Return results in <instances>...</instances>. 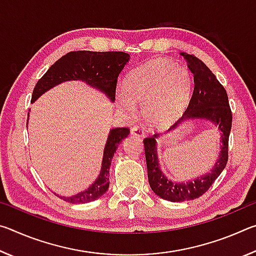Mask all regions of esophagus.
Instances as JSON below:
<instances>
[{
	"instance_id": "34e87169",
	"label": "esophagus",
	"mask_w": 256,
	"mask_h": 256,
	"mask_svg": "<svg viewBox=\"0 0 256 256\" xmlns=\"http://www.w3.org/2000/svg\"><path fill=\"white\" fill-rule=\"evenodd\" d=\"M131 134L136 136H144V128H142L141 126H138V125H134V126L131 128Z\"/></svg>"
}]
</instances>
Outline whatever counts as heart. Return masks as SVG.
<instances>
[{
    "instance_id": "heart-1",
    "label": "heart",
    "mask_w": 256,
    "mask_h": 256,
    "mask_svg": "<svg viewBox=\"0 0 256 256\" xmlns=\"http://www.w3.org/2000/svg\"><path fill=\"white\" fill-rule=\"evenodd\" d=\"M125 94L118 100L125 112H136L142 105V114L154 125H168L182 115L192 92L188 68L170 60H156L130 72L124 84Z\"/></svg>"
}]
</instances>
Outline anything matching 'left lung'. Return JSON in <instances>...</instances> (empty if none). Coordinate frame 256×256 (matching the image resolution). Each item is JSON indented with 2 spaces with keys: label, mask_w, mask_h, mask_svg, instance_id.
Segmentation results:
<instances>
[{
  "label": "left lung",
  "mask_w": 256,
  "mask_h": 256,
  "mask_svg": "<svg viewBox=\"0 0 256 256\" xmlns=\"http://www.w3.org/2000/svg\"><path fill=\"white\" fill-rule=\"evenodd\" d=\"M182 55L193 73L194 88L183 116L168 131L176 128L180 123L186 120H209L222 132V151L214 167L206 175L186 183H174L168 180L159 168L156 144L158 134L146 138L144 144L150 188L158 196L170 202H183L200 198L222 174L228 162V141L232 122V110L224 86L200 58L192 54L182 53Z\"/></svg>",
  "instance_id": "left-lung-1"
}]
</instances>
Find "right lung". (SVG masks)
<instances>
[{"instance_id":"right-lung-1","label":"right lung","mask_w":256,"mask_h":256,"mask_svg":"<svg viewBox=\"0 0 256 256\" xmlns=\"http://www.w3.org/2000/svg\"><path fill=\"white\" fill-rule=\"evenodd\" d=\"M130 55L124 52L76 50L64 55L52 66L34 86L32 102L64 81L82 80L105 92L112 102L115 100L116 84L120 73L128 62ZM28 123V122H27ZM130 134V128L110 130L104 150L102 170L96 182L84 192L73 196H60L68 203H88L97 200L110 188V166L120 142Z\"/></svg>"}]
</instances>
